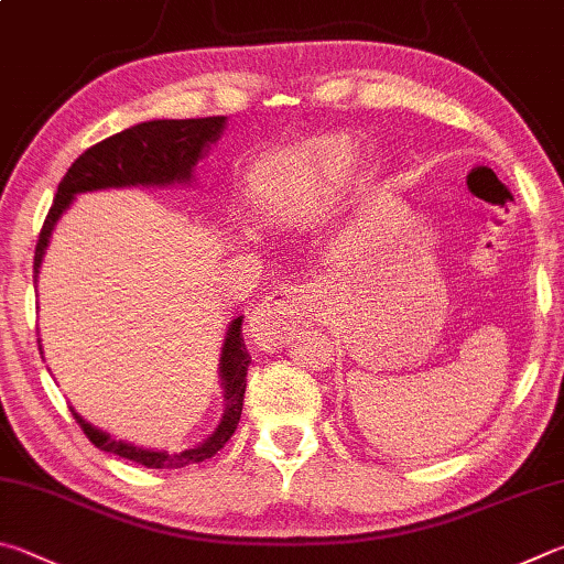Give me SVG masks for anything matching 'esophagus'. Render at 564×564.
I'll use <instances>...</instances> for the list:
<instances>
[{"label":"esophagus","instance_id":"esophagus-1","mask_svg":"<svg viewBox=\"0 0 564 564\" xmlns=\"http://www.w3.org/2000/svg\"><path fill=\"white\" fill-rule=\"evenodd\" d=\"M317 288L314 284H297V288H280L267 294L257 304L247 332L260 349H280L300 324L307 322L314 312Z\"/></svg>","mask_w":564,"mask_h":564}]
</instances>
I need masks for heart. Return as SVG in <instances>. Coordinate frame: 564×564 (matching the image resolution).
I'll return each instance as SVG.
<instances>
[{"instance_id":"1","label":"heart","mask_w":564,"mask_h":564,"mask_svg":"<svg viewBox=\"0 0 564 564\" xmlns=\"http://www.w3.org/2000/svg\"><path fill=\"white\" fill-rule=\"evenodd\" d=\"M357 163L341 135H322L267 161L250 187L252 213L267 225H294L337 195Z\"/></svg>"}]
</instances>
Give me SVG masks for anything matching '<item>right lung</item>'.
Here are the masks:
<instances>
[{
    "instance_id": "obj_1",
    "label": "right lung",
    "mask_w": 564,
    "mask_h": 564,
    "mask_svg": "<svg viewBox=\"0 0 564 564\" xmlns=\"http://www.w3.org/2000/svg\"><path fill=\"white\" fill-rule=\"evenodd\" d=\"M227 126V116H210V118H185V121H145L126 128L106 141L96 143L76 158L68 167L64 181L58 183L54 195V205L48 210L42 235H39L36 252H34V282L39 276V267L44 262L48 237L68 205L74 203L78 193L106 191V187H167V185H191L195 181V165L203 161L217 138L223 135ZM42 351V344H39ZM220 381L225 391V411L217 429L197 446L167 453V451H151L133 446V443L118 441L111 433L96 429L84 416L72 409L74 419L86 438L96 448L113 453L118 458L133 460L145 468H185L193 463H203L213 458L220 451L240 423L242 399L247 389V367H250V354L242 344V317L230 322L225 332L223 351H220Z\"/></svg>"
}]
</instances>
